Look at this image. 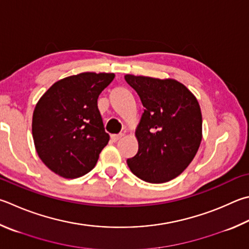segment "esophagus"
<instances>
[{"instance_id":"obj_1","label":"esophagus","mask_w":249,"mask_h":249,"mask_svg":"<svg viewBox=\"0 0 249 249\" xmlns=\"http://www.w3.org/2000/svg\"><path fill=\"white\" fill-rule=\"evenodd\" d=\"M124 136V134H114V135H112V136H111V139L113 140V142H117V140H119V139H121L122 137H123Z\"/></svg>"}]
</instances>
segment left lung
Returning a JSON list of instances; mask_svg holds the SVG:
<instances>
[{
    "mask_svg": "<svg viewBox=\"0 0 249 249\" xmlns=\"http://www.w3.org/2000/svg\"><path fill=\"white\" fill-rule=\"evenodd\" d=\"M144 111L136 128L138 152L127 165L140 179L165 183L178 176L196 156L202 117L196 97L175 79L125 75Z\"/></svg>",
    "mask_w": 249,
    "mask_h": 249,
    "instance_id": "8db88e82",
    "label": "left lung"
}]
</instances>
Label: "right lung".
Masks as SVG:
<instances>
[{"label":"right lung","instance_id":"right-lung-1","mask_svg":"<svg viewBox=\"0 0 249 249\" xmlns=\"http://www.w3.org/2000/svg\"><path fill=\"white\" fill-rule=\"evenodd\" d=\"M113 73H81L50 87L36 105L33 137L40 159L65 178L91 171L110 140L98 98L114 79Z\"/></svg>","mask_w":249,"mask_h":249}]
</instances>
